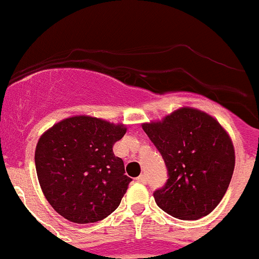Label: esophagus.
Returning <instances> with one entry per match:
<instances>
[{"mask_svg":"<svg viewBox=\"0 0 259 259\" xmlns=\"http://www.w3.org/2000/svg\"><path fill=\"white\" fill-rule=\"evenodd\" d=\"M138 183H142V184H146L147 183V176L146 175H141L137 178Z\"/></svg>","mask_w":259,"mask_h":259,"instance_id":"34e87169","label":"esophagus"}]
</instances>
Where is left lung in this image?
Returning <instances> with one entry per match:
<instances>
[{
  "mask_svg": "<svg viewBox=\"0 0 259 259\" xmlns=\"http://www.w3.org/2000/svg\"><path fill=\"white\" fill-rule=\"evenodd\" d=\"M166 163L168 179L153 193L157 206L180 220L211 213L228 190L235 151L226 130L208 113L183 107L142 125Z\"/></svg>",
  "mask_w": 259,
  "mask_h": 259,
  "instance_id": "left-lung-1",
  "label": "left lung"
}]
</instances>
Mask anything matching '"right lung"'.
I'll return each instance as SVG.
<instances>
[{
	"label": "right lung",
	"instance_id": "1",
	"mask_svg": "<svg viewBox=\"0 0 259 259\" xmlns=\"http://www.w3.org/2000/svg\"><path fill=\"white\" fill-rule=\"evenodd\" d=\"M122 124L72 116L45 132L35 148V170L46 199L75 224L101 221L118 207L132 181L112 147Z\"/></svg>",
	"mask_w": 259,
	"mask_h": 259
}]
</instances>
